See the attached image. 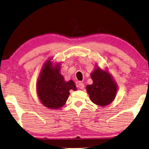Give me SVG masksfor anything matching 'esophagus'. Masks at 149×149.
<instances>
[{
	"label": "esophagus",
	"mask_w": 149,
	"mask_h": 149,
	"mask_svg": "<svg viewBox=\"0 0 149 149\" xmlns=\"http://www.w3.org/2000/svg\"><path fill=\"white\" fill-rule=\"evenodd\" d=\"M78 87L80 89H83L84 88V84L82 82H79L78 84Z\"/></svg>",
	"instance_id": "esophagus-1"
}]
</instances>
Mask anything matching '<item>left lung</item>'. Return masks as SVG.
Wrapping results in <instances>:
<instances>
[{"label":"left lung","instance_id":"left-lung-1","mask_svg":"<svg viewBox=\"0 0 149 149\" xmlns=\"http://www.w3.org/2000/svg\"><path fill=\"white\" fill-rule=\"evenodd\" d=\"M93 84L86 86V90L93 102L100 106L110 104L115 99L117 86L107 71L99 67L91 74Z\"/></svg>","mask_w":149,"mask_h":149}]
</instances>
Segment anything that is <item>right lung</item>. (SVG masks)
<instances>
[{
	"instance_id": "1",
	"label": "right lung",
	"mask_w": 149,
	"mask_h": 149,
	"mask_svg": "<svg viewBox=\"0 0 149 149\" xmlns=\"http://www.w3.org/2000/svg\"><path fill=\"white\" fill-rule=\"evenodd\" d=\"M60 68L59 64L53 67L50 61H47L38 79V97L42 104L50 109L62 107L68 99L69 90L77 89L73 81L65 82Z\"/></svg>"
}]
</instances>
